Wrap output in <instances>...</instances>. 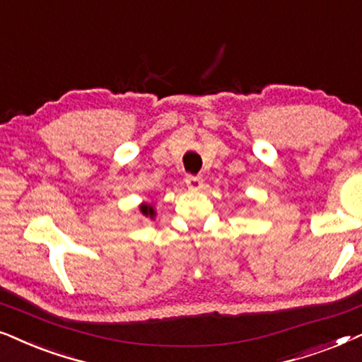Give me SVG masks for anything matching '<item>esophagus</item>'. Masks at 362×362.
<instances>
[{
    "label": "esophagus",
    "mask_w": 362,
    "mask_h": 362,
    "mask_svg": "<svg viewBox=\"0 0 362 362\" xmlns=\"http://www.w3.org/2000/svg\"><path fill=\"white\" fill-rule=\"evenodd\" d=\"M185 184L190 190H200L204 187V180L202 177H195V175H187L185 177Z\"/></svg>",
    "instance_id": "1"
}]
</instances>
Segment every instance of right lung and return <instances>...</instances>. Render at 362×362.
Returning a JSON list of instances; mask_svg holds the SVG:
<instances>
[{
    "label": "right lung",
    "instance_id": "add662e5",
    "mask_svg": "<svg viewBox=\"0 0 362 362\" xmlns=\"http://www.w3.org/2000/svg\"><path fill=\"white\" fill-rule=\"evenodd\" d=\"M141 211L146 216H151V218H153V216H156V209H153V205H151V204H142L141 205Z\"/></svg>",
    "mask_w": 362,
    "mask_h": 362
}]
</instances>
